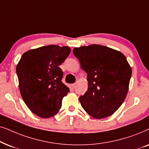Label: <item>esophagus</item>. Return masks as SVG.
I'll use <instances>...</instances> for the list:
<instances>
[{
    "mask_svg": "<svg viewBox=\"0 0 149 149\" xmlns=\"http://www.w3.org/2000/svg\"><path fill=\"white\" fill-rule=\"evenodd\" d=\"M71 88H72V89H74L75 88H76V84H71Z\"/></svg>",
    "mask_w": 149,
    "mask_h": 149,
    "instance_id": "esophagus-1",
    "label": "esophagus"
}]
</instances>
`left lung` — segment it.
I'll list each match as a JSON object with an SVG mask.
<instances>
[{"label": "left lung", "instance_id": "left-lung-1", "mask_svg": "<svg viewBox=\"0 0 149 149\" xmlns=\"http://www.w3.org/2000/svg\"><path fill=\"white\" fill-rule=\"evenodd\" d=\"M73 54L87 73L88 90L79 98L92 117L101 119L116 112L123 103L132 76L125 55L104 45L75 47Z\"/></svg>", "mask_w": 149, "mask_h": 149}]
</instances>
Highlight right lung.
<instances>
[{"instance_id":"add662e5","label":"right lung","mask_w":149,"mask_h":149,"mask_svg":"<svg viewBox=\"0 0 149 149\" xmlns=\"http://www.w3.org/2000/svg\"><path fill=\"white\" fill-rule=\"evenodd\" d=\"M69 47L49 45L26 52L16 67L19 88L24 102L41 118L57 114L69 88L62 82L58 66L70 54Z\"/></svg>"}]
</instances>
